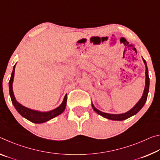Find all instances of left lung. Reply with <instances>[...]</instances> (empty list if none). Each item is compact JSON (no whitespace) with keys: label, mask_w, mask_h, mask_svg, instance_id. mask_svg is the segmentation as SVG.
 <instances>
[{"label":"left lung","mask_w":160,"mask_h":160,"mask_svg":"<svg viewBox=\"0 0 160 160\" xmlns=\"http://www.w3.org/2000/svg\"><path fill=\"white\" fill-rule=\"evenodd\" d=\"M143 61H144V63L145 65V68H146L145 87L144 89V92H143L142 96L138 101V102L137 104H135L131 110H129L128 112H127L124 113H120V114H112V113L102 112H101V111H99L97 109H96V108L94 107L92 103V107L93 109L94 110V112H97L100 116H103V117L108 118V119H110V120L123 121V120H125V119L130 118L132 116L136 114V113L142 109L143 106H144L146 100H147L148 94V92H149V85H150V78H149V75H148V69L147 67V63H146V61L144 60V59H143Z\"/></svg>","instance_id":"8db88e82"}]
</instances>
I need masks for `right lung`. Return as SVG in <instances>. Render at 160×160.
I'll list each match as a JSON object with an SVG mask.
<instances>
[{
    "label": "right lung",
    "mask_w": 160,
    "mask_h": 160,
    "mask_svg": "<svg viewBox=\"0 0 160 160\" xmlns=\"http://www.w3.org/2000/svg\"><path fill=\"white\" fill-rule=\"evenodd\" d=\"M15 65L13 67V70L11 74V77L9 81V92H10V98H11V101L12 104L14 105L16 110L18 111V112L20 114L23 116L24 118H25L31 121L32 123H44L46 121H48L51 120V119L53 118L56 116L60 115L61 113L64 112L65 109H66V102H67V94L64 97L63 101L61 103V104L56 109L49 111V112H39V111L36 110H32L27 108L25 107L22 106L20 104V103L17 102V100L15 99V97L14 96L12 91V82L13 79H14V74H15Z\"/></svg>",
    "instance_id": "1"
}]
</instances>
